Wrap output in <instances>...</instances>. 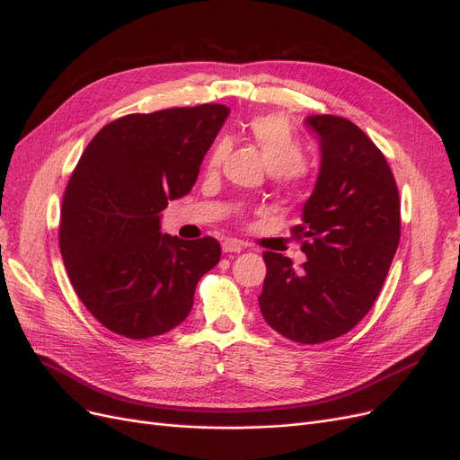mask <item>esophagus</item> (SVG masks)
<instances>
[{
  "label": "esophagus",
  "mask_w": 460,
  "mask_h": 460,
  "mask_svg": "<svg viewBox=\"0 0 460 460\" xmlns=\"http://www.w3.org/2000/svg\"><path fill=\"white\" fill-rule=\"evenodd\" d=\"M222 250H224L226 253H241V252L244 250V244L238 243V241H226V243L222 244Z\"/></svg>",
  "instance_id": "obj_1"
}]
</instances>
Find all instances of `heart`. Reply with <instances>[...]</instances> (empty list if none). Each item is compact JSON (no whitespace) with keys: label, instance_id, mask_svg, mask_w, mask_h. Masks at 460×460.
Listing matches in <instances>:
<instances>
[{"label":"heart","instance_id":"heart-1","mask_svg":"<svg viewBox=\"0 0 460 460\" xmlns=\"http://www.w3.org/2000/svg\"><path fill=\"white\" fill-rule=\"evenodd\" d=\"M250 141L261 150L267 169L278 178H295L303 171L305 150L288 119L279 116H257L248 124ZM227 155V143H217L208 157V167L216 169Z\"/></svg>","mask_w":460,"mask_h":460}]
</instances>
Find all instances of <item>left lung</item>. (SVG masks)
Wrapping results in <instances>:
<instances>
[{
  "mask_svg": "<svg viewBox=\"0 0 460 460\" xmlns=\"http://www.w3.org/2000/svg\"><path fill=\"white\" fill-rule=\"evenodd\" d=\"M319 145V172L303 207L308 261L265 252L267 276L259 308L265 322L301 344L332 341L372 308L401 241V203L385 155L346 118L306 116Z\"/></svg>",
  "mask_w": 460,
  "mask_h": 460,
  "instance_id": "1",
  "label": "left lung"
}]
</instances>
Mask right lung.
Masks as SVG:
<instances>
[{
	"label": "right lung",
	"instance_id": "1",
	"mask_svg": "<svg viewBox=\"0 0 460 460\" xmlns=\"http://www.w3.org/2000/svg\"><path fill=\"white\" fill-rule=\"evenodd\" d=\"M229 116L226 105L118 118L99 131L69 178L59 250L71 284L99 323L126 338L181 325L197 282L217 265L212 236L162 233L169 201L188 195Z\"/></svg>",
	"mask_w": 460,
	"mask_h": 460
}]
</instances>
